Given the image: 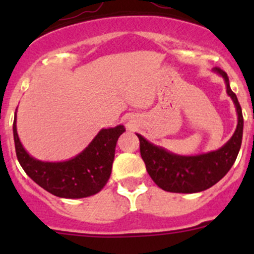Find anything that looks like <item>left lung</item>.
Listing matches in <instances>:
<instances>
[{"mask_svg": "<svg viewBox=\"0 0 254 254\" xmlns=\"http://www.w3.org/2000/svg\"><path fill=\"white\" fill-rule=\"evenodd\" d=\"M214 72L226 83V92L237 113V127L231 139L219 150L195 156H182L153 145L140 134V152L146 171L161 189L172 193H198L209 189L230 171L242 143L243 117L236 94L231 91L226 72L215 67Z\"/></svg>", "mask_w": 254, "mask_h": 254, "instance_id": "8db88e82", "label": "left lung"}]
</instances>
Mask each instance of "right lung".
Masks as SVG:
<instances>
[{
    "instance_id": "obj_1",
    "label": "right lung",
    "mask_w": 254,
    "mask_h": 254,
    "mask_svg": "<svg viewBox=\"0 0 254 254\" xmlns=\"http://www.w3.org/2000/svg\"><path fill=\"white\" fill-rule=\"evenodd\" d=\"M124 125L102 129L89 145L67 161L47 162L32 157L18 137L17 114L13 122V137L20 166L38 186L59 198L79 199L103 189L112 173L115 146Z\"/></svg>"
}]
</instances>
